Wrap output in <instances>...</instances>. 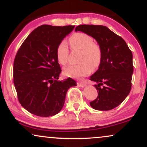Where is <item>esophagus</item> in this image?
Masks as SVG:
<instances>
[{
  "label": "esophagus",
  "mask_w": 147,
  "mask_h": 147,
  "mask_svg": "<svg viewBox=\"0 0 147 147\" xmlns=\"http://www.w3.org/2000/svg\"><path fill=\"white\" fill-rule=\"evenodd\" d=\"M77 85H78V87H84L86 85V83H85L84 81H80V82H77Z\"/></svg>",
  "instance_id": "34e87169"
}]
</instances>
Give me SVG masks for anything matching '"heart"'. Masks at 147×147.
<instances>
[{"instance_id": "obj_1", "label": "heart", "mask_w": 147, "mask_h": 147, "mask_svg": "<svg viewBox=\"0 0 147 147\" xmlns=\"http://www.w3.org/2000/svg\"><path fill=\"white\" fill-rule=\"evenodd\" d=\"M69 43L74 50L82 51L80 65H71L64 69L67 76L80 78L91 73L92 68L98 67L101 60V51L97 44H94L93 37L83 32H76L69 38ZM68 44L66 41L61 42L57 46L56 56L58 62L65 65L69 57Z\"/></svg>"}]
</instances>
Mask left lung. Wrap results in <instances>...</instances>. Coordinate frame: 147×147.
Listing matches in <instances>:
<instances>
[{"mask_svg": "<svg viewBox=\"0 0 147 147\" xmlns=\"http://www.w3.org/2000/svg\"><path fill=\"white\" fill-rule=\"evenodd\" d=\"M76 32L86 33L96 39L101 51L98 70L90 76L98 96L90 103L97 110H110L121 104L131 90L133 54L124 40L104 26L80 25ZM103 87H102V85Z\"/></svg>", "mask_w": 147, "mask_h": 147, "instance_id": "obj_1", "label": "left lung"}]
</instances>
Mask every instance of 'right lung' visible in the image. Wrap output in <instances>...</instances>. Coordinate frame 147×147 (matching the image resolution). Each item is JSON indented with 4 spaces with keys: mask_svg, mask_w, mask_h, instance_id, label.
Here are the masks:
<instances>
[{
    "mask_svg": "<svg viewBox=\"0 0 147 147\" xmlns=\"http://www.w3.org/2000/svg\"><path fill=\"white\" fill-rule=\"evenodd\" d=\"M74 26L43 25L28 36L14 62V84L21 105L39 117L57 115L70 87L76 82L69 78L59 81L62 71L56 56L59 44Z\"/></svg>",
    "mask_w": 147,
    "mask_h": 147,
    "instance_id": "1",
    "label": "right lung"
}]
</instances>
